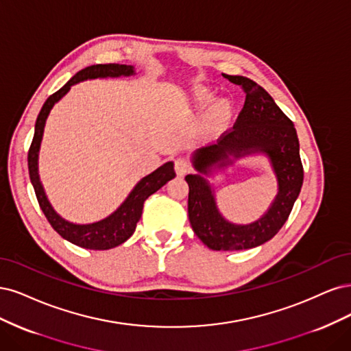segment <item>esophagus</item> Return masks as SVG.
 Here are the masks:
<instances>
[{"instance_id":"1","label":"esophagus","mask_w":351,"mask_h":351,"mask_svg":"<svg viewBox=\"0 0 351 351\" xmlns=\"http://www.w3.org/2000/svg\"><path fill=\"white\" fill-rule=\"evenodd\" d=\"M175 171L178 173V176H184L191 171V166L188 163V160L185 159H176L175 160Z\"/></svg>"}]
</instances>
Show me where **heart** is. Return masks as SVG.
Returning <instances> with one entry per match:
<instances>
[{"label":"heart","mask_w":351,"mask_h":351,"mask_svg":"<svg viewBox=\"0 0 351 351\" xmlns=\"http://www.w3.org/2000/svg\"><path fill=\"white\" fill-rule=\"evenodd\" d=\"M195 101L199 106V109H207L211 106L214 101H216V95L207 88H201L195 93ZM232 117V106L229 101L220 100L217 104H214V106L210 110V122L214 128H220L223 127L226 122H228Z\"/></svg>","instance_id":"b5f03b06"}]
</instances>
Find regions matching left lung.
I'll list each match as a JSON object with an SVG mask.
<instances>
[{"instance_id":"8db88e82","label":"left lung","mask_w":351,"mask_h":351,"mask_svg":"<svg viewBox=\"0 0 351 351\" xmlns=\"http://www.w3.org/2000/svg\"><path fill=\"white\" fill-rule=\"evenodd\" d=\"M224 77L233 84L242 86L246 95L245 105L230 131L224 132L216 144L202 147L192 154V166L198 173L185 176L189 186L188 216L192 230L210 250L241 251L268 242L282 228L300 194L303 166L296 128L274 99L251 78ZM251 154L269 157L279 191L258 221L236 225L222 217L208 178Z\"/></svg>"}]
</instances>
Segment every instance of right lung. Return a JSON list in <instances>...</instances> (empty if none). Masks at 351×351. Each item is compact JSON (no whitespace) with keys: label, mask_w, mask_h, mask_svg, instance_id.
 Wrapping results in <instances>:
<instances>
[{"label":"right lung","mask_w":351,"mask_h":351,"mask_svg":"<svg viewBox=\"0 0 351 351\" xmlns=\"http://www.w3.org/2000/svg\"><path fill=\"white\" fill-rule=\"evenodd\" d=\"M135 74V69L132 65H122V64H96L86 66L84 70L78 71L70 82H66L58 92H55L45 101L36 123H35V135H33V141L29 149L27 154V165H29V175L30 182L35 189V194L38 198L39 206L48 219L53 230L62 236L65 241H69L80 247L86 250H95V251H105L115 247L121 243L125 242L132 236L137 228V223L141 219L144 201L149 198L156 191H159L163 185H166L169 180L176 176L173 162H167L157 167L154 172L144 176L140 182L132 188V191L125 198V201L112 213L108 217L101 219L95 223L87 224H78L62 219L58 213L53 210L51 202L45 194L43 185L40 182L39 176V152H40V143L45 131V123L51 114V110L56 101H60L66 93L70 92L71 86L86 82V80H95V78H117V77H130Z\"/></svg>","instance_id":"obj_1"}]
</instances>
